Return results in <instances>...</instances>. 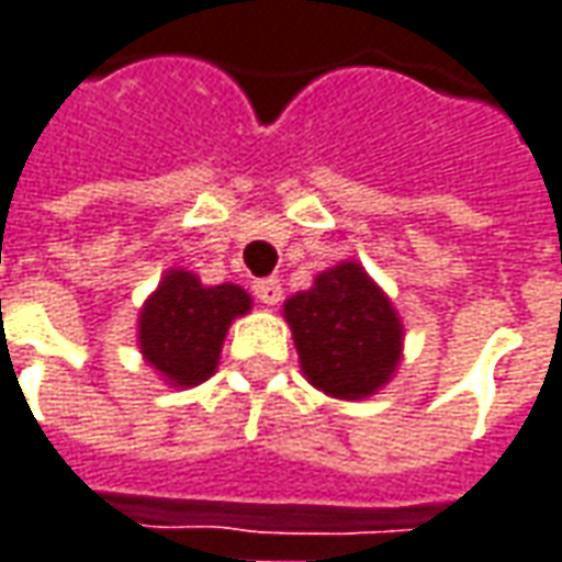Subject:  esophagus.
Wrapping results in <instances>:
<instances>
[{"instance_id": "obj_1", "label": "esophagus", "mask_w": 562, "mask_h": 562, "mask_svg": "<svg viewBox=\"0 0 562 562\" xmlns=\"http://www.w3.org/2000/svg\"><path fill=\"white\" fill-rule=\"evenodd\" d=\"M255 299L261 301V304H280L282 282L273 280V277H267V280H258V282H255Z\"/></svg>"}]
</instances>
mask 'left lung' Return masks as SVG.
<instances>
[{
  "label": "left lung",
  "instance_id": "left-lung-1",
  "mask_svg": "<svg viewBox=\"0 0 562 562\" xmlns=\"http://www.w3.org/2000/svg\"><path fill=\"white\" fill-rule=\"evenodd\" d=\"M301 370L319 392L345 401L376 395L395 376L404 326L389 295L355 261L323 270L282 304Z\"/></svg>",
  "mask_w": 562,
  "mask_h": 562
}]
</instances>
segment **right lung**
Wrapping results in <instances>:
<instances>
[{"mask_svg": "<svg viewBox=\"0 0 562 562\" xmlns=\"http://www.w3.org/2000/svg\"><path fill=\"white\" fill-rule=\"evenodd\" d=\"M248 311L243 285H204L189 270H167L139 311V351L167 385L192 389L217 370L229 323Z\"/></svg>", "mask_w": 562, "mask_h": 562, "instance_id": "1", "label": "right lung"}]
</instances>
